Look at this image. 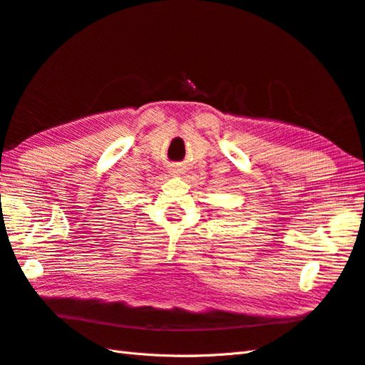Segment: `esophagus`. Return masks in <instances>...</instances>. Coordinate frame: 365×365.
Here are the masks:
<instances>
[{
    "instance_id": "obj_1",
    "label": "esophagus",
    "mask_w": 365,
    "mask_h": 365,
    "mask_svg": "<svg viewBox=\"0 0 365 365\" xmlns=\"http://www.w3.org/2000/svg\"><path fill=\"white\" fill-rule=\"evenodd\" d=\"M171 173H173L174 175H182V174L185 173V168H183V166H173V168H171Z\"/></svg>"
}]
</instances>
